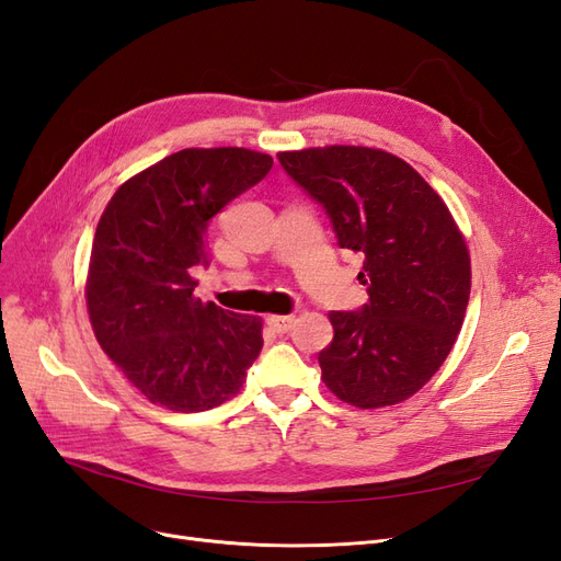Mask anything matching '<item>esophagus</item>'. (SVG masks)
Instances as JSON below:
<instances>
[{
	"mask_svg": "<svg viewBox=\"0 0 561 561\" xmlns=\"http://www.w3.org/2000/svg\"><path fill=\"white\" fill-rule=\"evenodd\" d=\"M266 322H268V325L271 328H274L276 332H287V330H290L293 328V322H295V316H268L266 318Z\"/></svg>",
	"mask_w": 561,
	"mask_h": 561,
	"instance_id": "esophagus-1",
	"label": "esophagus"
}]
</instances>
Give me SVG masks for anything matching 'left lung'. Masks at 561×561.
I'll list each match as a JSON object with an SVG mask.
<instances>
[{
    "label": "left lung",
    "mask_w": 561,
    "mask_h": 561,
    "mask_svg": "<svg viewBox=\"0 0 561 561\" xmlns=\"http://www.w3.org/2000/svg\"><path fill=\"white\" fill-rule=\"evenodd\" d=\"M285 173L325 208L339 248L363 252L369 301L332 311L322 381L360 410L414 396L449 355L470 297V254L449 208L383 149L280 151Z\"/></svg>",
    "instance_id": "1"
}]
</instances>
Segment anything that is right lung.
<instances>
[{"label": "right lung", "instance_id": "1", "mask_svg": "<svg viewBox=\"0 0 561 561\" xmlns=\"http://www.w3.org/2000/svg\"><path fill=\"white\" fill-rule=\"evenodd\" d=\"M274 159L243 147L182 149L118 186L100 217L87 307L98 344L154 404L206 412L239 393L262 320L194 297L206 231Z\"/></svg>", "mask_w": 561, "mask_h": 561}]
</instances>
